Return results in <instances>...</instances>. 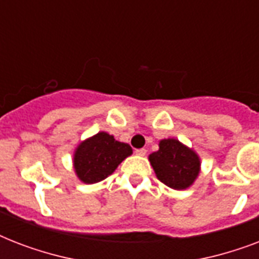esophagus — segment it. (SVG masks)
I'll list each match as a JSON object with an SVG mask.
<instances>
[{"label":"esophagus","mask_w":259,"mask_h":259,"mask_svg":"<svg viewBox=\"0 0 259 259\" xmlns=\"http://www.w3.org/2000/svg\"><path fill=\"white\" fill-rule=\"evenodd\" d=\"M136 154H137V156H145L146 149H144V148H142V149H137L136 150Z\"/></svg>","instance_id":"obj_1"}]
</instances>
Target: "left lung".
<instances>
[{"label": "left lung", "instance_id": "8db88e82", "mask_svg": "<svg viewBox=\"0 0 259 259\" xmlns=\"http://www.w3.org/2000/svg\"><path fill=\"white\" fill-rule=\"evenodd\" d=\"M150 165L161 183L173 189H187L200 173V157L176 138H165L158 144V150L149 154Z\"/></svg>", "mask_w": 259, "mask_h": 259}]
</instances>
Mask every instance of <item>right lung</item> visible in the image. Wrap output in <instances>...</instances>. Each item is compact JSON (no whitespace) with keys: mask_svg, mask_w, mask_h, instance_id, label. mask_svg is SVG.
I'll use <instances>...</instances> for the list:
<instances>
[{"mask_svg":"<svg viewBox=\"0 0 259 259\" xmlns=\"http://www.w3.org/2000/svg\"><path fill=\"white\" fill-rule=\"evenodd\" d=\"M132 153L133 149L129 144L117 141L106 132H99L76 146L72 160L75 175L84 184H95L110 176Z\"/></svg>","mask_w":259,"mask_h":259,"instance_id":"right-lung-1","label":"right lung"}]
</instances>
